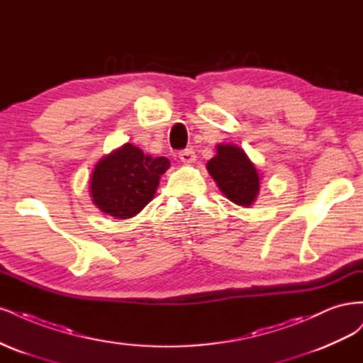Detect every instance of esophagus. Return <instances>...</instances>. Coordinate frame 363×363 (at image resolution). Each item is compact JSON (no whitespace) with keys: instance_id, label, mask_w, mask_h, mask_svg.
<instances>
[{"instance_id":"1","label":"esophagus","mask_w":363,"mask_h":363,"mask_svg":"<svg viewBox=\"0 0 363 363\" xmlns=\"http://www.w3.org/2000/svg\"><path fill=\"white\" fill-rule=\"evenodd\" d=\"M179 160L184 162V164H191V162L196 161V154L191 149H185L179 152Z\"/></svg>"}]
</instances>
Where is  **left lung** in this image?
Returning a JSON list of instances; mask_svg holds the SVG:
<instances>
[{
	"label": "left lung",
	"mask_w": 363,
	"mask_h": 363,
	"mask_svg": "<svg viewBox=\"0 0 363 363\" xmlns=\"http://www.w3.org/2000/svg\"><path fill=\"white\" fill-rule=\"evenodd\" d=\"M217 154L206 162V170L226 199L238 206L250 208L261 189V174L237 145H217Z\"/></svg>",
	"instance_id": "1"
}]
</instances>
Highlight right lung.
I'll return each instance as SVG.
<instances>
[{
  "label": "right lung",
  "instance_id": "obj_1",
  "mask_svg": "<svg viewBox=\"0 0 363 363\" xmlns=\"http://www.w3.org/2000/svg\"><path fill=\"white\" fill-rule=\"evenodd\" d=\"M169 167L166 157L154 158L125 143L96 162L90 178L91 202L104 214L131 218L154 199L161 174Z\"/></svg>",
  "mask_w": 363,
  "mask_h": 363
}]
</instances>
